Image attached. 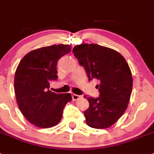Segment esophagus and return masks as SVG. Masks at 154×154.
<instances>
[{"label": "esophagus", "mask_w": 154, "mask_h": 154, "mask_svg": "<svg viewBox=\"0 0 154 154\" xmlns=\"http://www.w3.org/2000/svg\"><path fill=\"white\" fill-rule=\"evenodd\" d=\"M80 97H81V96L77 95V94H72V98H73V101H76V100L79 99Z\"/></svg>", "instance_id": "1"}]
</instances>
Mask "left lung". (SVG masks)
I'll use <instances>...</instances> for the list:
<instances>
[{"label": "left lung", "instance_id": "obj_1", "mask_svg": "<svg viewBox=\"0 0 154 154\" xmlns=\"http://www.w3.org/2000/svg\"><path fill=\"white\" fill-rule=\"evenodd\" d=\"M74 57L85 67L89 81L99 80L100 96L87 97L89 108L84 112L86 123L94 129H106L126 110L133 89V77L119 53L97 44H81L73 49Z\"/></svg>", "mask_w": 154, "mask_h": 154}]
</instances>
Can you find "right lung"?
Listing matches in <instances>:
<instances>
[{
	"label": "right lung",
	"instance_id": "add662e5",
	"mask_svg": "<svg viewBox=\"0 0 154 154\" xmlns=\"http://www.w3.org/2000/svg\"><path fill=\"white\" fill-rule=\"evenodd\" d=\"M69 45H53L29 52L21 59L14 74L16 101L22 115L31 123L42 129L60 122L70 94L49 90V81L57 79V64L69 53Z\"/></svg>",
	"mask_w": 154,
	"mask_h": 154
}]
</instances>
